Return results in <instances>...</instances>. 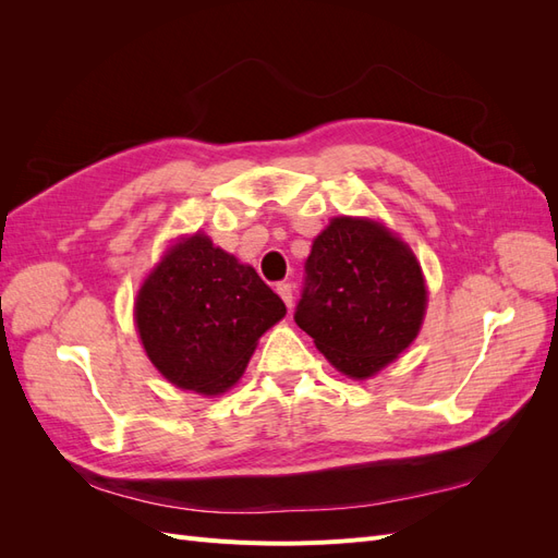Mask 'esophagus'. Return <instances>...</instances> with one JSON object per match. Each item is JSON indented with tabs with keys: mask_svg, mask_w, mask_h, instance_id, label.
<instances>
[{
	"mask_svg": "<svg viewBox=\"0 0 558 558\" xmlns=\"http://www.w3.org/2000/svg\"><path fill=\"white\" fill-rule=\"evenodd\" d=\"M277 293L281 295V300L286 302V307H293V283H289V281H281V283H277Z\"/></svg>",
	"mask_w": 558,
	"mask_h": 558,
	"instance_id": "obj_1",
	"label": "esophagus"
}]
</instances>
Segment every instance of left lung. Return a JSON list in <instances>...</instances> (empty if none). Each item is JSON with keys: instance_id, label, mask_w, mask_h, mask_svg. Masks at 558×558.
I'll use <instances>...</instances> for the list:
<instances>
[{"instance_id": "obj_1", "label": "left lung", "mask_w": 558, "mask_h": 558, "mask_svg": "<svg viewBox=\"0 0 558 558\" xmlns=\"http://www.w3.org/2000/svg\"><path fill=\"white\" fill-rule=\"evenodd\" d=\"M424 312L414 253L384 226L342 216L314 240L293 318L340 373H379L412 344Z\"/></svg>"}]
</instances>
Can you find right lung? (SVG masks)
Instances as JSON below:
<instances>
[{"instance_id": "add662e5", "label": "right lung", "mask_w": 558, "mask_h": 558, "mask_svg": "<svg viewBox=\"0 0 558 558\" xmlns=\"http://www.w3.org/2000/svg\"><path fill=\"white\" fill-rule=\"evenodd\" d=\"M283 300L205 234L174 244L134 305L142 344L174 386L205 396L238 381L258 337L283 318Z\"/></svg>"}]
</instances>
